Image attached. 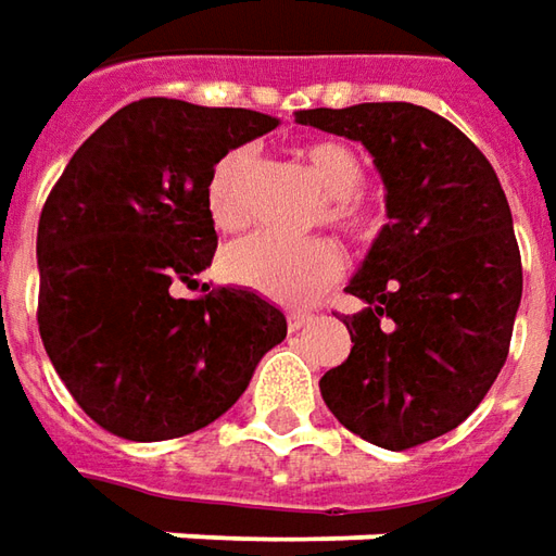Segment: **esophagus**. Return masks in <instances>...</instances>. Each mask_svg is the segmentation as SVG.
<instances>
[{
	"label": "esophagus",
	"instance_id": "34e87169",
	"mask_svg": "<svg viewBox=\"0 0 556 556\" xmlns=\"http://www.w3.org/2000/svg\"><path fill=\"white\" fill-rule=\"evenodd\" d=\"M312 324V315H303V312H293V315H287V327H290V333H296V330H303Z\"/></svg>",
	"mask_w": 556,
	"mask_h": 556
}]
</instances>
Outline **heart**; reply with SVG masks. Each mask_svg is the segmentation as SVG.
Masks as SVG:
<instances>
[{
  "label": "heart",
  "instance_id": "b5f03b06",
  "mask_svg": "<svg viewBox=\"0 0 556 556\" xmlns=\"http://www.w3.org/2000/svg\"><path fill=\"white\" fill-rule=\"evenodd\" d=\"M303 162L315 182L327 195L324 217L352 238H374L379 217L361 201L364 162L357 152L337 140H315L303 147ZM253 167V152L248 147L229 149L219 159L207 186L204 201L217 229H235L244 219V186ZM223 271L235 285L275 300L281 305L312 303L324 287L337 281L342 271V256L337 244L324 238L308 241H281L271 235H251L223 253Z\"/></svg>",
  "mask_w": 556,
  "mask_h": 556
}]
</instances>
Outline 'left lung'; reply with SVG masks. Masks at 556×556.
<instances>
[{
  "label": "left lung",
  "instance_id": "8db88e82",
  "mask_svg": "<svg viewBox=\"0 0 556 556\" xmlns=\"http://www.w3.org/2000/svg\"><path fill=\"white\" fill-rule=\"evenodd\" d=\"M300 125L357 140L386 186V217L349 293L352 352L321 376L349 431L409 450L462 426L502 370L523 269L493 165L416 103L300 110Z\"/></svg>",
  "mask_w": 556,
  "mask_h": 556
}]
</instances>
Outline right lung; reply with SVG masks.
I'll return each mask as SVG.
<instances>
[{
  "mask_svg": "<svg viewBox=\"0 0 556 556\" xmlns=\"http://www.w3.org/2000/svg\"><path fill=\"white\" fill-rule=\"evenodd\" d=\"M275 115L147 97L76 149L39 217V333L63 386L125 441H170L219 419L287 337L248 287L195 300L217 251L204 186Z\"/></svg>",
  "mask_w": 556,
  "mask_h": 556,
  "instance_id": "right-lung-1",
  "label": "right lung"
}]
</instances>
